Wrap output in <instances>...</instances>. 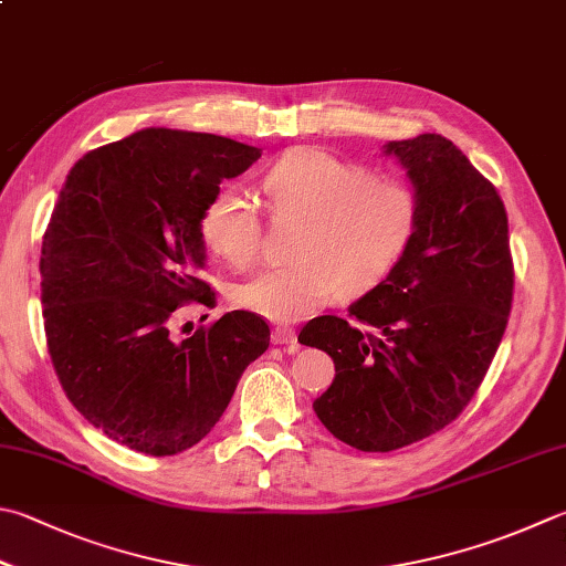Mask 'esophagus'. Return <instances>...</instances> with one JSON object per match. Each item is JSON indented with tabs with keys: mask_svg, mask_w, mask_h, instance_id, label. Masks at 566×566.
<instances>
[{
	"mask_svg": "<svg viewBox=\"0 0 566 566\" xmlns=\"http://www.w3.org/2000/svg\"><path fill=\"white\" fill-rule=\"evenodd\" d=\"M273 343L275 345H295V329L293 327H273Z\"/></svg>",
	"mask_w": 566,
	"mask_h": 566,
	"instance_id": "esophagus-1",
	"label": "esophagus"
}]
</instances>
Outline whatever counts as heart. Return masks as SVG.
Wrapping results in <instances>:
<instances>
[{
	"instance_id": "1",
	"label": "heart",
	"mask_w": 566,
	"mask_h": 566,
	"mask_svg": "<svg viewBox=\"0 0 566 566\" xmlns=\"http://www.w3.org/2000/svg\"><path fill=\"white\" fill-rule=\"evenodd\" d=\"M263 191L275 219L303 223L297 263L239 285L233 303L273 323L303 319L337 295L371 293L397 271L419 229V197L407 182L317 147L285 153L263 175ZM201 237L221 261L251 269L263 233L247 191H217L201 214Z\"/></svg>"
}]
</instances>
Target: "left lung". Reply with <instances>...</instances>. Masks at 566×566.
<instances>
[{
  "mask_svg": "<svg viewBox=\"0 0 566 566\" xmlns=\"http://www.w3.org/2000/svg\"><path fill=\"white\" fill-rule=\"evenodd\" d=\"M407 167L419 229L387 281L319 315L301 343L327 352L335 379L313 409L357 451L389 453L441 431L475 397L505 335L515 269L493 182L443 135L384 145Z\"/></svg>",
  "mask_w": 566,
  "mask_h": 566,
  "instance_id": "left-lung-1",
  "label": "left lung"
}]
</instances>
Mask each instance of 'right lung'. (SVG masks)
Instances as JSON below:
<instances>
[{"mask_svg":"<svg viewBox=\"0 0 566 566\" xmlns=\"http://www.w3.org/2000/svg\"><path fill=\"white\" fill-rule=\"evenodd\" d=\"M259 147L150 127L71 167L41 247L49 355L69 401L108 439L175 455L214 429L269 323L231 311L175 339L179 307H214L201 214Z\"/></svg>","mask_w":566,"mask_h":566,"instance_id":"right-lung-1","label":"right lung"}]
</instances>
